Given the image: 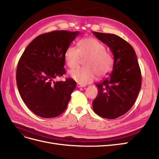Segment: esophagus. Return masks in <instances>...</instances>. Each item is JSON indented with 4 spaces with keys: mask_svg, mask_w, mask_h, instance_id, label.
<instances>
[{
    "mask_svg": "<svg viewBox=\"0 0 159 159\" xmlns=\"http://www.w3.org/2000/svg\"><path fill=\"white\" fill-rule=\"evenodd\" d=\"M85 85H83V84H77V87L78 88H83V87H85Z\"/></svg>",
    "mask_w": 159,
    "mask_h": 159,
    "instance_id": "34e87169",
    "label": "esophagus"
}]
</instances>
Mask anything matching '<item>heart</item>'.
<instances>
[{"label": "heart", "instance_id": "b5f03b06", "mask_svg": "<svg viewBox=\"0 0 159 159\" xmlns=\"http://www.w3.org/2000/svg\"><path fill=\"white\" fill-rule=\"evenodd\" d=\"M78 49L69 46L65 52V60L71 69L78 67L84 60V68L72 70L71 78L80 84H87L93 81L97 75L105 76L112 70L113 57L105 50V47L93 38H87L78 42Z\"/></svg>", "mask_w": 159, "mask_h": 159}]
</instances>
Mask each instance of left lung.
Wrapping results in <instances>:
<instances>
[{
	"label": "left lung",
	"mask_w": 159,
	"mask_h": 159,
	"mask_svg": "<svg viewBox=\"0 0 159 159\" xmlns=\"http://www.w3.org/2000/svg\"><path fill=\"white\" fill-rule=\"evenodd\" d=\"M108 46L114 57L113 71L95 84L98 96L92 102L94 112L103 118L113 119L126 113L136 101L141 87V72L133 47L113 34L93 32Z\"/></svg>",
	"instance_id": "left-lung-1"
}]
</instances>
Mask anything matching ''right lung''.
Wrapping results in <instances>:
<instances>
[{
  "label": "right lung",
  "instance_id": "right-lung-1",
  "mask_svg": "<svg viewBox=\"0 0 159 159\" xmlns=\"http://www.w3.org/2000/svg\"><path fill=\"white\" fill-rule=\"evenodd\" d=\"M80 32L57 30L37 36L18 61L16 84L26 106L38 116L53 118L66 110L76 88L71 78L56 81L66 74L65 52Z\"/></svg>",
  "mask_w": 159,
  "mask_h": 159
}]
</instances>
